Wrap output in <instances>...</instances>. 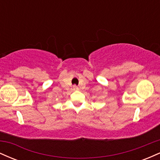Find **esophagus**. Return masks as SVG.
Returning a JSON list of instances; mask_svg holds the SVG:
<instances>
[{
  "label": "esophagus",
  "instance_id": "34e87169",
  "mask_svg": "<svg viewBox=\"0 0 160 160\" xmlns=\"http://www.w3.org/2000/svg\"><path fill=\"white\" fill-rule=\"evenodd\" d=\"M73 89H74V90H78V86H77L76 85L73 86Z\"/></svg>",
  "mask_w": 160,
  "mask_h": 160
}]
</instances>
